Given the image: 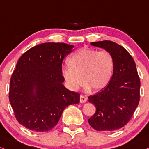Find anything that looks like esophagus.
I'll list each match as a JSON object with an SVG mask.
<instances>
[{
	"instance_id": "1",
	"label": "esophagus",
	"mask_w": 149,
	"mask_h": 149,
	"mask_svg": "<svg viewBox=\"0 0 149 149\" xmlns=\"http://www.w3.org/2000/svg\"><path fill=\"white\" fill-rule=\"evenodd\" d=\"M87 98L85 96H83V95H81V96H80V103H86V102H87Z\"/></svg>"
}]
</instances>
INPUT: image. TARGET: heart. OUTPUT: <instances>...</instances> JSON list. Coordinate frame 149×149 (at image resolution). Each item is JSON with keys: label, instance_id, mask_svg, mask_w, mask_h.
I'll return each mask as SVG.
<instances>
[{"label": "heart", "instance_id": "heart-1", "mask_svg": "<svg viewBox=\"0 0 149 149\" xmlns=\"http://www.w3.org/2000/svg\"><path fill=\"white\" fill-rule=\"evenodd\" d=\"M67 64L69 67L62 69V76L73 91L79 89L83 80L86 89L98 92L109 85L113 76L114 57L105 50L81 48L69 57Z\"/></svg>", "mask_w": 149, "mask_h": 149}]
</instances>
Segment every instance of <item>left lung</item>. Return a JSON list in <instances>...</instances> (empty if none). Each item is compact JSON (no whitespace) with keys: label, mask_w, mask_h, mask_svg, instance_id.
I'll list each match as a JSON object with an SVG mask.
<instances>
[{"label":"left lung","mask_w":149,"mask_h":149,"mask_svg":"<svg viewBox=\"0 0 149 149\" xmlns=\"http://www.w3.org/2000/svg\"><path fill=\"white\" fill-rule=\"evenodd\" d=\"M90 44L110 52L114 69L109 85L88 97L96 108L88 122L98 131H113L126 126L133 115L139 102L140 80L135 61L123 46L107 40Z\"/></svg>","instance_id":"left-lung-1"}]
</instances>
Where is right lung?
<instances>
[{
    "mask_svg": "<svg viewBox=\"0 0 149 149\" xmlns=\"http://www.w3.org/2000/svg\"><path fill=\"white\" fill-rule=\"evenodd\" d=\"M73 47L64 43H43L19 58L10 79L9 99L16 119L26 128L48 131L68 105L80 102L79 93L62 84V61Z\"/></svg>",
    "mask_w": 149,
    "mask_h": 149,
    "instance_id": "obj_1",
    "label": "right lung"
}]
</instances>
